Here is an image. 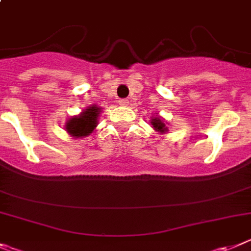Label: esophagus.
<instances>
[{"label": "esophagus", "mask_w": 251, "mask_h": 251, "mask_svg": "<svg viewBox=\"0 0 251 251\" xmlns=\"http://www.w3.org/2000/svg\"><path fill=\"white\" fill-rule=\"evenodd\" d=\"M119 103L121 104V106H128V103H130V102H128V100L123 99V100H119Z\"/></svg>", "instance_id": "esophagus-1"}]
</instances>
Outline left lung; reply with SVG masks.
<instances>
[{
  "label": "left lung",
  "instance_id": "8db88e82",
  "mask_svg": "<svg viewBox=\"0 0 251 251\" xmlns=\"http://www.w3.org/2000/svg\"><path fill=\"white\" fill-rule=\"evenodd\" d=\"M150 123H151L150 125L152 126V128H154L156 132L165 134V132L169 131L167 127V125H165V123H164V119L160 116H158V115H156V116H152L151 119H150Z\"/></svg>",
  "mask_w": 251,
  "mask_h": 251
}]
</instances>
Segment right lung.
Masks as SVG:
<instances>
[{"instance_id": "obj_1", "label": "right lung", "mask_w": 251, "mask_h": 251, "mask_svg": "<svg viewBox=\"0 0 251 251\" xmlns=\"http://www.w3.org/2000/svg\"><path fill=\"white\" fill-rule=\"evenodd\" d=\"M102 108L99 106H88L79 115L72 116L67 120L64 127L72 138H86L93 132L99 125V117Z\"/></svg>"}]
</instances>
